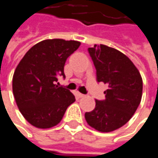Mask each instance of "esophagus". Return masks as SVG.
I'll use <instances>...</instances> for the list:
<instances>
[{"instance_id": "1", "label": "esophagus", "mask_w": 158, "mask_h": 158, "mask_svg": "<svg viewBox=\"0 0 158 158\" xmlns=\"http://www.w3.org/2000/svg\"><path fill=\"white\" fill-rule=\"evenodd\" d=\"M78 96H79V98H84L85 97V95L84 94H82V93H78Z\"/></svg>"}]
</instances>
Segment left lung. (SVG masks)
<instances>
[{
	"mask_svg": "<svg viewBox=\"0 0 158 158\" xmlns=\"http://www.w3.org/2000/svg\"><path fill=\"white\" fill-rule=\"evenodd\" d=\"M97 81L108 85L105 100H96L95 109L85 113L89 126L109 133L123 126L137 110L143 92L139 70L128 56L115 48L94 45L89 49Z\"/></svg>",
	"mask_w": 158,
	"mask_h": 158,
	"instance_id": "1",
	"label": "left lung"
}]
</instances>
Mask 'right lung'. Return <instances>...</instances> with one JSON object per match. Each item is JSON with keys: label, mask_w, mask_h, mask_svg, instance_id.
<instances>
[{"label": "right lung", "mask_w": 158, "mask_h": 158, "mask_svg": "<svg viewBox=\"0 0 158 158\" xmlns=\"http://www.w3.org/2000/svg\"><path fill=\"white\" fill-rule=\"evenodd\" d=\"M80 46L79 41L43 40L30 48L16 67L13 92L24 119L33 126L48 129L62 120L75 96L56 85L67 58Z\"/></svg>", "instance_id": "1"}]
</instances>
